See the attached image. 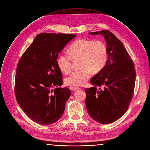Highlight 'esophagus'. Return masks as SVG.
<instances>
[{
    "label": "esophagus",
    "mask_w": 150,
    "mask_h": 150,
    "mask_svg": "<svg viewBox=\"0 0 150 150\" xmlns=\"http://www.w3.org/2000/svg\"><path fill=\"white\" fill-rule=\"evenodd\" d=\"M70 89L71 90H73V91H77L78 90L80 89L79 87H70Z\"/></svg>",
    "instance_id": "esophagus-1"
}]
</instances>
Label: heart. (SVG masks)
<instances>
[{"label":"heart","mask_w":150,"mask_h":150,"mask_svg":"<svg viewBox=\"0 0 150 150\" xmlns=\"http://www.w3.org/2000/svg\"><path fill=\"white\" fill-rule=\"evenodd\" d=\"M79 59L82 69L75 71L65 79L69 86H83L90 79L91 73L100 72L107 62V47L101 41L79 39L70 45L68 54L62 53L59 56L57 64L63 73L67 74L71 70L72 60Z\"/></svg>","instance_id":"obj_1"}]
</instances>
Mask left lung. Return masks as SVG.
I'll return each mask as SVG.
<instances>
[{"label":"left lung","mask_w":150,"mask_h":150,"mask_svg":"<svg viewBox=\"0 0 150 150\" xmlns=\"http://www.w3.org/2000/svg\"><path fill=\"white\" fill-rule=\"evenodd\" d=\"M89 34L103 35L108 50L103 69L90 80L94 87L86 88V106L89 115L102 124L120 118L127 111L133 96L136 70L122 42L111 32L102 30ZM97 86L100 87L99 90Z\"/></svg>","instance_id":"1"}]
</instances>
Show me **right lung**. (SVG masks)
<instances>
[{"mask_svg":"<svg viewBox=\"0 0 150 150\" xmlns=\"http://www.w3.org/2000/svg\"><path fill=\"white\" fill-rule=\"evenodd\" d=\"M76 37L39 34L18 61L14 86L16 100L27 116L38 124H52L63 114L71 93L67 87H58L63 80L57 59L59 53Z\"/></svg>","mask_w":150,"mask_h":150,"instance_id":"1","label":"right lung"}]
</instances>
